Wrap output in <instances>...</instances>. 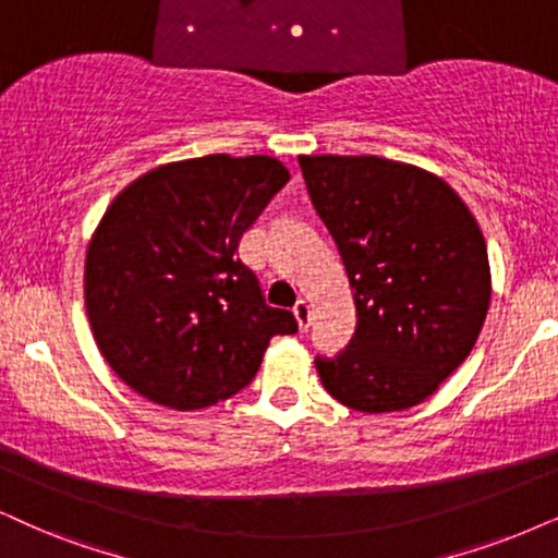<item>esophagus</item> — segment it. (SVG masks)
Instances as JSON below:
<instances>
[{"label": "esophagus", "instance_id": "34e87169", "mask_svg": "<svg viewBox=\"0 0 558 558\" xmlns=\"http://www.w3.org/2000/svg\"><path fill=\"white\" fill-rule=\"evenodd\" d=\"M293 316L295 322H299L301 329H308V324H312V303L306 299H299V303L293 306Z\"/></svg>", "mask_w": 558, "mask_h": 558}]
</instances>
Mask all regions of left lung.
<instances>
[{
	"mask_svg": "<svg viewBox=\"0 0 558 558\" xmlns=\"http://www.w3.org/2000/svg\"><path fill=\"white\" fill-rule=\"evenodd\" d=\"M355 299V335L322 386L355 412L422 404L469 357L492 299L482 229L427 169L384 157H299Z\"/></svg>",
	"mask_w": 558,
	"mask_h": 558,
	"instance_id": "left-lung-1",
	"label": "left lung"
}]
</instances>
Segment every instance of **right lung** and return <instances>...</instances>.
I'll return each instance as SVG.
<instances>
[{
    "instance_id": "right-lung-1",
    "label": "right lung",
    "mask_w": 558,
    "mask_h": 558,
    "mask_svg": "<svg viewBox=\"0 0 558 558\" xmlns=\"http://www.w3.org/2000/svg\"><path fill=\"white\" fill-rule=\"evenodd\" d=\"M291 172L275 157L169 161L110 203L84 259L97 348L154 404L203 409L234 397L295 316L267 306L239 239Z\"/></svg>"
}]
</instances>
